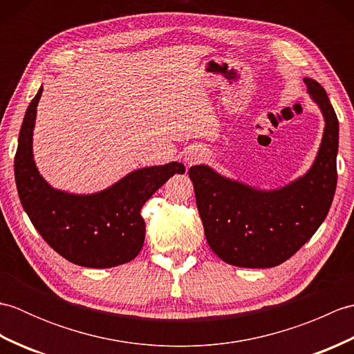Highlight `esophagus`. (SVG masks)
Listing matches in <instances>:
<instances>
[{
	"mask_svg": "<svg viewBox=\"0 0 354 354\" xmlns=\"http://www.w3.org/2000/svg\"><path fill=\"white\" fill-rule=\"evenodd\" d=\"M202 158H204V153H202L199 149L194 147V149H190L189 152H187V155H185V162L189 164V165L198 164V162L202 161Z\"/></svg>",
	"mask_w": 354,
	"mask_h": 354,
	"instance_id": "34e87169",
	"label": "esophagus"
}]
</instances>
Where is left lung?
Returning a JSON list of instances; mask_svg holds the SVG:
<instances>
[{
	"label": "left lung",
	"instance_id": "1",
	"mask_svg": "<svg viewBox=\"0 0 354 354\" xmlns=\"http://www.w3.org/2000/svg\"><path fill=\"white\" fill-rule=\"evenodd\" d=\"M324 115V135L310 170L278 190H257L208 165L189 170L209 248L225 263L272 268L290 259L324 222L335 196L339 122L326 89L304 79Z\"/></svg>",
	"mask_w": 354,
	"mask_h": 354
}]
</instances>
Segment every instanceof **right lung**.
Masks as SVG:
<instances>
[{
	"label": "right lung",
	"instance_id": "obj_1",
	"mask_svg": "<svg viewBox=\"0 0 354 354\" xmlns=\"http://www.w3.org/2000/svg\"><path fill=\"white\" fill-rule=\"evenodd\" d=\"M41 94L42 86L26 111L15 155V181L27 216L45 242L74 265L112 268L133 260L145 243L142 205L175 173H184V164L138 169L94 194L55 190L33 161V127Z\"/></svg>",
	"mask_w": 354,
	"mask_h": 354
}]
</instances>
